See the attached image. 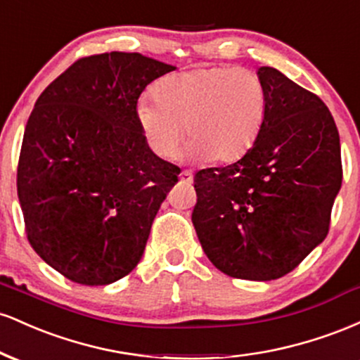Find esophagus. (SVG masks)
Instances as JSON below:
<instances>
[{
  "label": "esophagus",
  "instance_id": "obj_1",
  "mask_svg": "<svg viewBox=\"0 0 360 360\" xmlns=\"http://www.w3.org/2000/svg\"><path fill=\"white\" fill-rule=\"evenodd\" d=\"M179 179L183 181V183H186V184H191L193 183V174L189 171H183L179 174Z\"/></svg>",
  "mask_w": 360,
  "mask_h": 360
}]
</instances>
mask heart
I'll list each match as a JSON object with an SVG mask.
<instances>
[{
	"label": "heart",
	"mask_w": 360,
	"mask_h": 360,
	"mask_svg": "<svg viewBox=\"0 0 360 360\" xmlns=\"http://www.w3.org/2000/svg\"><path fill=\"white\" fill-rule=\"evenodd\" d=\"M267 113V91L243 68H196L164 76L154 100L139 101L137 125L147 147L174 159L186 137L196 160L233 162L257 140Z\"/></svg>",
	"instance_id": "1"
}]
</instances>
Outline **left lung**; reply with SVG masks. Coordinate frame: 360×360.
<instances>
[{
	"label": "left lung",
	"mask_w": 360,
	"mask_h": 360,
	"mask_svg": "<svg viewBox=\"0 0 360 360\" xmlns=\"http://www.w3.org/2000/svg\"><path fill=\"white\" fill-rule=\"evenodd\" d=\"M262 130L245 155L194 174L191 220L205 254L226 276L279 279L325 240L342 186L340 137L325 103L274 68Z\"/></svg>",
	"instance_id": "obj_1"
}]
</instances>
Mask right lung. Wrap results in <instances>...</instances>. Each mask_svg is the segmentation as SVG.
Returning <instances> with one entry per match:
<instances>
[{"label": "right lung", "instance_id": "add662e5", "mask_svg": "<svg viewBox=\"0 0 360 360\" xmlns=\"http://www.w3.org/2000/svg\"><path fill=\"white\" fill-rule=\"evenodd\" d=\"M174 65L137 52L82 57L52 81L25 127L16 188L30 245L84 286L142 259L179 167L147 147L135 108Z\"/></svg>", "mask_w": 360, "mask_h": 360}]
</instances>
